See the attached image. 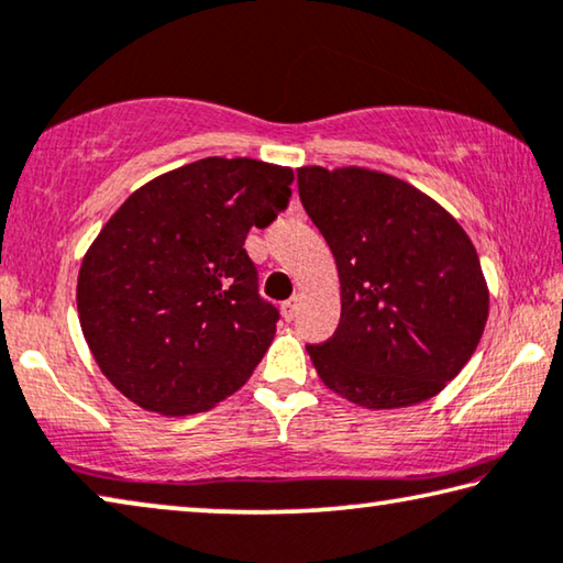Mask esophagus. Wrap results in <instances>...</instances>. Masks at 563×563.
Masks as SVG:
<instances>
[{"label": "esophagus", "instance_id": "34e87169", "mask_svg": "<svg viewBox=\"0 0 563 563\" xmlns=\"http://www.w3.org/2000/svg\"><path fill=\"white\" fill-rule=\"evenodd\" d=\"M280 310H283V318H285V320L296 318L298 310H300V296H292L290 300H285Z\"/></svg>", "mask_w": 563, "mask_h": 563}]
</instances>
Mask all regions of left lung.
Masks as SVG:
<instances>
[{"mask_svg": "<svg viewBox=\"0 0 563 563\" xmlns=\"http://www.w3.org/2000/svg\"><path fill=\"white\" fill-rule=\"evenodd\" d=\"M298 195L341 280L335 335L306 345L320 380L371 410L441 394L488 318L466 230L418 187L368 167H298Z\"/></svg>", "mask_w": 563, "mask_h": 563, "instance_id": "obj_1", "label": "left lung"}]
</instances>
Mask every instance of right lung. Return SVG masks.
Segmentation results:
<instances>
[{"label": "right lung", "instance_id": "1", "mask_svg": "<svg viewBox=\"0 0 563 563\" xmlns=\"http://www.w3.org/2000/svg\"><path fill=\"white\" fill-rule=\"evenodd\" d=\"M290 183V167L205 157L145 183L104 222L79 267L77 313L132 404L200 413L263 361L278 310L257 296L245 238L285 210Z\"/></svg>", "mask_w": 563, "mask_h": 563}]
</instances>
